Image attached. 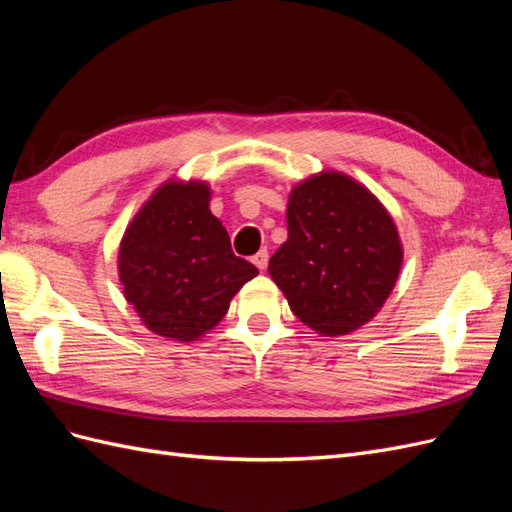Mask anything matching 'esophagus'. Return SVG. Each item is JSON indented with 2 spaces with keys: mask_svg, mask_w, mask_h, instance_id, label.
<instances>
[{
  "mask_svg": "<svg viewBox=\"0 0 512 512\" xmlns=\"http://www.w3.org/2000/svg\"><path fill=\"white\" fill-rule=\"evenodd\" d=\"M252 262H254V265H256L260 271H265V269H267V262H269V254H267V250H260V252H256V254L252 256Z\"/></svg>",
  "mask_w": 512,
  "mask_h": 512,
  "instance_id": "esophagus-1",
  "label": "esophagus"
}]
</instances>
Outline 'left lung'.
Returning a JSON list of instances; mask_svg holds the SVG:
<instances>
[{"label":"left lung","mask_w":512,"mask_h":512,"mask_svg":"<svg viewBox=\"0 0 512 512\" xmlns=\"http://www.w3.org/2000/svg\"><path fill=\"white\" fill-rule=\"evenodd\" d=\"M286 222L269 275L292 314L324 337L361 329L389 299L404 260L391 213L363 183L322 170L294 185Z\"/></svg>","instance_id":"8db88e82"}]
</instances>
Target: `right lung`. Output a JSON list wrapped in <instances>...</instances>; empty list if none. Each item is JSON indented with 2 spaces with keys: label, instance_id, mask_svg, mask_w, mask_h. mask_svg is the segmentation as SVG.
<instances>
[{
  "label": "right lung",
  "instance_id": "obj_1",
  "mask_svg": "<svg viewBox=\"0 0 512 512\" xmlns=\"http://www.w3.org/2000/svg\"><path fill=\"white\" fill-rule=\"evenodd\" d=\"M205 181L168 179L149 196L119 243L123 297L145 327L173 342H196L228 312L258 269L232 254L209 209Z\"/></svg>",
  "mask_w": 512,
  "mask_h": 512
}]
</instances>
